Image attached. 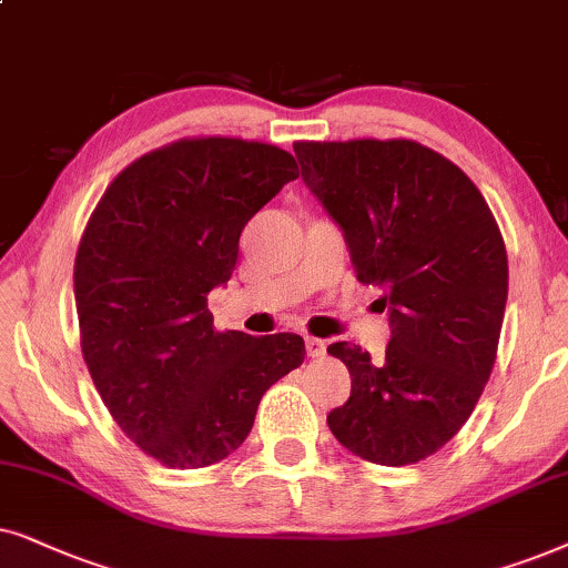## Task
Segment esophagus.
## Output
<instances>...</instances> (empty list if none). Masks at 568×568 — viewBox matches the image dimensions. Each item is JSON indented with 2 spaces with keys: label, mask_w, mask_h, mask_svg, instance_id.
Here are the masks:
<instances>
[{
  "label": "esophagus",
  "mask_w": 568,
  "mask_h": 568,
  "mask_svg": "<svg viewBox=\"0 0 568 568\" xmlns=\"http://www.w3.org/2000/svg\"><path fill=\"white\" fill-rule=\"evenodd\" d=\"M306 353H308V358H322V355L327 353V343H324V339H316V337H306Z\"/></svg>",
  "instance_id": "esophagus-1"
}]
</instances>
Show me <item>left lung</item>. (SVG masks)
<instances>
[{
	"mask_svg": "<svg viewBox=\"0 0 568 568\" xmlns=\"http://www.w3.org/2000/svg\"><path fill=\"white\" fill-rule=\"evenodd\" d=\"M301 179L343 231L355 277L382 288L384 358L327 347L351 397L327 415L353 455L413 465L465 426L501 335L509 264L478 186L413 140L296 142Z\"/></svg>",
	"mask_w": 568,
	"mask_h": 568,
	"instance_id": "left-lung-1",
	"label": "left lung"
}]
</instances>
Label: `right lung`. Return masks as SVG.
Returning a JSON list of instances; mask_svg holds the SVG:
<instances>
[{
    "label": "right lung",
    "mask_w": 568,
    "mask_h": 568,
    "mask_svg": "<svg viewBox=\"0 0 568 568\" xmlns=\"http://www.w3.org/2000/svg\"><path fill=\"white\" fill-rule=\"evenodd\" d=\"M293 179L296 161L275 145L179 140L126 165L82 233V358L119 428L173 470L236 452L264 392L304 363V337L217 332L207 308L244 225Z\"/></svg>",
    "instance_id": "right-lung-1"
}]
</instances>
